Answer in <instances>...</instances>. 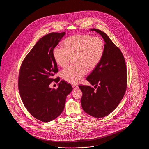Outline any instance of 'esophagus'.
<instances>
[{
	"mask_svg": "<svg viewBox=\"0 0 149 149\" xmlns=\"http://www.w3.org/2000/svg\"><path fill=\"white\" fill-rule=\"evenodd\" d=\"M72 88H73L74 89H77V88H78V85H77V84H72Z\"/></svg>",
	"mask_w": 149,
	"mask_h": 149,
	"instance_id": "obj_1",
	"label": "esophagus"
}]
</instances>
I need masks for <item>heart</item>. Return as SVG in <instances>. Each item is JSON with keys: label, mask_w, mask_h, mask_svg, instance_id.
Here are the masks:
<instances>
[{"label": "heart", "mask_w": 149, "mask_h": 149, "mask_svg": "<svg viewBox=\"0 0 149 149\" xmlns=\"http://www.w3.org/2000/svg\"><path fill=\"white\" fill-rule=\"evenodd\" d=\"M64 47L55 46L52 51L56 64L65 67L74 57L75 65L68 66L61 72L64 80L72 84L82 81L87 72L95 69L101 61L104 52V42L99 37L77 35L67 37Z\"/></svg>", "instance_id": "b5f03b06"}]
</instances>
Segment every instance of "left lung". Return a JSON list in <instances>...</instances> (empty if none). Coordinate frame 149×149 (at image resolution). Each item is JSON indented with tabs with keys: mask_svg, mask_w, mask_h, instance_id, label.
<instances>
[{
	"mask_svg": "<svg viewBox=\"0 0 149 149\" xmlns=\"http://www.w3.org/2000/svg\"><path fill=\"white\" fill-rule=\"evenodd\" d=\"M91 31L98 32L104 39V55L86 78L94 88L81 85L79 87L83 93L81 104L83 110L94 117L101 118L111 113L123 98L127 88V68L121 51L109 37L98 29Z\"/></svg>",
	"mask_w": 149,
	"mask_h": 149,
	"instance_id": "left-lung-1",
	"label": "left lung"
}]
</instances>
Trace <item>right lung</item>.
Segmentation results:
<instances>
[{"label":"right lung","instance_id":"1","mask_svg":"<svg viewBox=\"0 0 149 149\" xmlns=\"http://www.w3.org/2000/svg\"><path fill=\"white\" fill-rule=\"evenodd\" d=\"M65 35V32H52L41 38L23 60L19 70L18 85L23 103L32 116L44 122L61 114L72 90L64 80L56 89L49 87L53 81L60 80L53 78L58 70L52 51Z\"/></svg>","mask_w":149,"mask_h":149}]
</instances>
